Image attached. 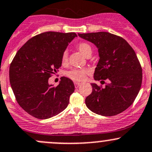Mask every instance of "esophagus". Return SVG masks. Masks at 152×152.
<instances>
[{"label":"esophagus","mask_w":152,"mask_h":152,"mask_svg":"<svg viewBox=\"0 0 152 152\" xmlns=\"http://www.w3.org/2000/svg\"><path fill=\"white\" fill-rule=\"evenodd\" d=\"M81 83H78V82H75V83H74L75 87H76V88H78V87H79V86L80 85H81Z\"/></svg>","instance_id":"esophagus-1"}]
</instances>
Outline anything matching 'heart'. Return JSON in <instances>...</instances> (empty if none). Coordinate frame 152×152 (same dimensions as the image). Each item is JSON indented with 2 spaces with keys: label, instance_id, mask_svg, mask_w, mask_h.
<instances>
[{
  "label": "heart",
  "instance_id": "heart-1",
  "mask_svg": "<svg viewBox=\"0 0 152 152\" xmlns=\"http://www.w3.org/2000/svg\"><path fill=\"white\" fill-rule=\"evenodd\" d=\"M77 49L82 53L85 57L91 56L92 53V48L88 42H80L76 46ZM68 62V53L67 51H64L61 56V63L63 65L66 64ZM89 73L87 69H83V68H72L69 70L66 73V75L68 78L73 80L75 81H83L86 79V74Z\"/></svg>",
  "mask_w": 152,
  "mask_h": 152
}]
</instances>
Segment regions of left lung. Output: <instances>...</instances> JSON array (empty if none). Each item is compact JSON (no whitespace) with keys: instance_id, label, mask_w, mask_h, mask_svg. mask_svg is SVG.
<instances>
[{"instance_id":"8db88e82","label":"left lung","mask_w":152,"mask_h":152,"mask_svg":"<svg viewBox=\"0 0 152 152\" xmlns=\"http://www.w3.org/2000/svg\"><path fill=\"white\" fill-rule=\"evenodd\" d=\"M79 36L98 48L94 79L109 81L104 88L91 84L92 92L85 99L86 107L102 116L120 114L133 104L141 89L142 68L136 53L123 38L106 31Z\"/></svg>"}]
</instances>
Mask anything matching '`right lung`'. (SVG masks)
I'll list each match as a JSON object with an SVG mask.
<instances>
[{
    "label": "right lung",
    "mask_w": 152,
    "mask_h": 152,
    "mask_svg": "<svg viewBox=\"0 0 152 152\" xmlns=\"http://www.w3.org/2000/svg\"><path fill=\"white\" fill-rule=\"evenodd\" d=\"M76 33L47 31L33 37L21 47L10 65L9 80L16 101L38 119L57 115L67 107L74 91L73 82L61 78L57 86L48 84L61 66V56Z\"/></svg>",
    "instance_id": "1"
}]
</instances>
